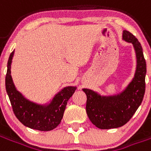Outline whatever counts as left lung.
Returning <instances> with one entry per match:
<instances>
[{
	"label": "left lung",
	"instance_id": "left-lung-1",
	"mask_svg": "<svg viewBox=\"0 0 151 151\" xmlns=\"http://www.w3.org/2000/svg\"><path fill=\"white\" fill-rule=\"evenodd\" d=\"M123 40L133 43L136 52L137 69L133 81L120 95L100 96L89 89L82 91L86 95V113L93 124L109 129L123 126L132 118L142 102L146 90V64L142 47L129 31H123Z\"/></svg>",
	"mask_w": 151,
	"mask_h": 151
}]
</instances>
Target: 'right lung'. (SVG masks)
<instances>
[{"mask_svg": "<svg viewBox=\"0 0 151 151\" xmlns=\"http://www.w3.org/2000/svg\"><path fill=\"white\" fill-rule=\"evenodd\" d=\"M13 56L14 52L9 57L7 64L5 88L15 116L25 126L33 129L40 131L54 129L60 123L67 102L75 92L76 86H68L63 89L47 106H41L30 102L16 90L10 75Z\"/></svg>", "mask_w": 151, "mask_h": 151, "instance_id": "right-lung-1", "label": "right lung"}]
</instances>
